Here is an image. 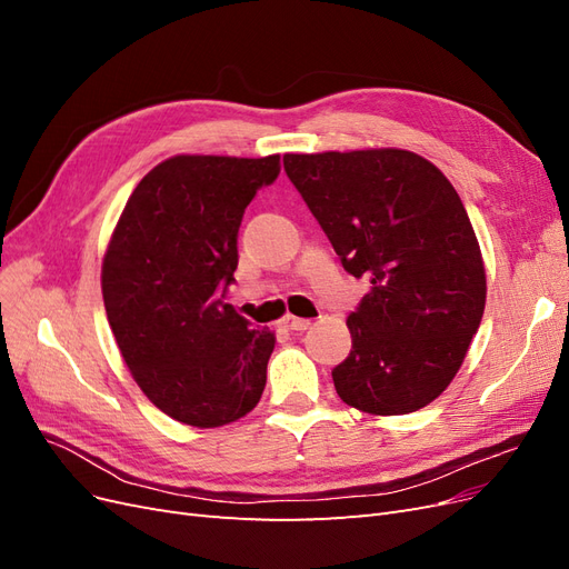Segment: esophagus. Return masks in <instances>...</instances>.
Returning <instances> with one entry per match:
<instances>
[{
  "label": "esophagus",
  "instance_id": "esophagus-1",
  "mask_svg": "<svg viewBox=\"0 0 569 569\" xmlns=\"http://www.w3.org/2000/svg\"><path fill=\"white\" fill-rule=\"evenodd\" d=\"M280 325L284 327V330H289V332H303V330H308V327H311V320H308V318H297V316H284L280 320Z\"/></svg>",
  "mask_w": 569,
  "mask_h": 569
}]
</instances>
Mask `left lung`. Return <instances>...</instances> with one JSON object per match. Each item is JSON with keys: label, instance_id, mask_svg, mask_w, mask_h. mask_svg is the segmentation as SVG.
Wrapping results in <instances>:
<instances>
[{"label": "left lung", "instance_id": "obj_1", "mask_svg": "<svg viewBox=\"0 0 569 569\" xmlns=\"http://www.w3.org/2000/svg\"><path fill=\"white\" fill-rule=\"evenodd\" d=\"M287 178L339 261L370 291L332 370L343 403L406 416L451 385L487 301L468 211L437 166L403 149L284 153Z\"/></svg>", "mask_w": 569, "mask_h": 569}]
</instances>
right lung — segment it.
I'll return each mask as SVG.
<instances>
[{
    "label": "right lung",
    "mask_w": 569,
    "mask_h": 569,
    "mask_svg": "<svg viewBox=\"0 0 569 569\" xmlns=\"http://www.w3.org/2000/svg\"><path fill=\"white\" fill-rule=\"evenodd\" d=\"M280 157H173L134 187L101 268L107 318L134 382L192 427L261 401L274 337L228 303L237 234Z\"/></svg>",
    "instance_id": "obj_1"
}]
</instances>
